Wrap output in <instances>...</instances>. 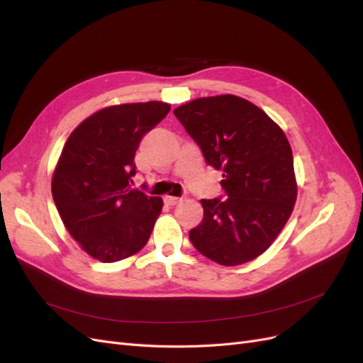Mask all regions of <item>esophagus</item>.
<instances>
[{"label": "esophagus", "instance_id": "obj_1", "mask_svg": "<svg viewBox=\"0 0 363 363\" xmlns=\"http://www.w3.org/2000/svg\"><path fill=\"white\" fill-rule=\"evenodd\" d=\"M164 203H167L168 206H175V204H177V203H180V200L182 199H179V196H172V195H167V196H164Z\"/></svg>", "mask_w": 363, "mask_h": 363}]
</instances>
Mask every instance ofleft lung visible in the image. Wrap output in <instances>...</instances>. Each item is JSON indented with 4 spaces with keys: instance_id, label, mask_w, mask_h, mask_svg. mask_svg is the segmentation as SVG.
Returning a JSON list of instances; mask_svg holds the SVG:
<instances>
[{
    "instance_id": "left-lung-1",
    "label": "left lung",
    "mask_w": 363,
    "mask_h": 363,
    "mask_svg": "<svg viewBox=\"0 0 363 363\" xmlns=\"http://www.w3.org/2000/svg\"><path fill=\"white\" fill-rule=\"evenodd\" d=\"M203 151L223 169L227 196L201 200V224L189 232L203 256L235 267L268 250L296 200L294 157L281 128L257 106L235 95L199 98L174 111Z\"/></svg>"
}]
</instances>
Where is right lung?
<instances>
[{"mask_svg":"<svg viewBox=\"0 0 363 363\" xmlns=\"http://www.w3.org/2000/svg\"><path fill=\"white\" fill-rule=\"evenodd\" d=\"M169 108L159 101L103 108L65 144L52 175V200L69 235L94 259L118 262L148 242L163 201L131 189L130 182L142 138Z\"/></svg>","mask_w":363,"mask_h":363,"instance_id":"add662e5","label":"right lung"}]
</instances>
